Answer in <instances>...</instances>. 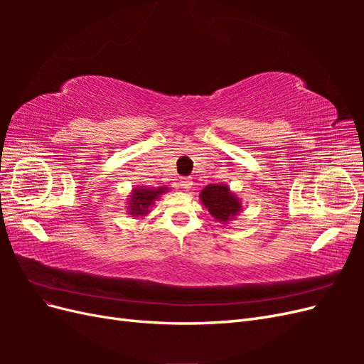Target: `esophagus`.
<instances>
[{
    "label": "esophagus",
    "mask_w": 364,
    "mask_h": 364,
    "mask_svg": "<svg viewBox=\"0 0 364 364\" xmlns=\"http://www.w3.org/2000/svg\"><path fill=\"white\" fill-rule=\"evenodd\" d=\"M179 185H181V188H182V190L188 191V190H191V188H193V181H191V179H182Z\"/></svg>",
    "instance_id": "34e87169"
}]
</instances>
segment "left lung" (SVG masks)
I'll list each match as a JSON object with an SVG mask.
<instances>
[{"mask_svg":"<svg viewBox=\"0 0 364 364\" xmlns=\"http://www.w3.org/2000/svg\"><path fill=\"white\" fill-rule=\"evenodd\" d=\"M199 199L217 222L228 225L243 209L240 197L225 183H209L200 191Z\"/></svg>","mask_w":364,"mask_h":364,"instance_id":"obj_1","label":"left lung"}]
</instances>
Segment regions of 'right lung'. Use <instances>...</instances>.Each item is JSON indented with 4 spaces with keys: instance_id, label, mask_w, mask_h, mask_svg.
Here are the masks:
<instances>
[{
    "instance_id": "add662e5",
    "label": "right lung",
    "mask_w": 364,
    "mask_h": 364,
    "mask_svg": "<svg viewBox=\"0 0 364 364\" xmlns=\"http://www.w3.org/2000/svg\"><path fill=\"white\" fill-rule=\"evenodd\" d=\"M170 188L167 185H161L158 188H153V186L147 185H136L132 193L129 194L127 199V213L132 217H146L149 215L150 209L155 205L161 196L168 193Z\"/></svg>"
}]
</instances>
